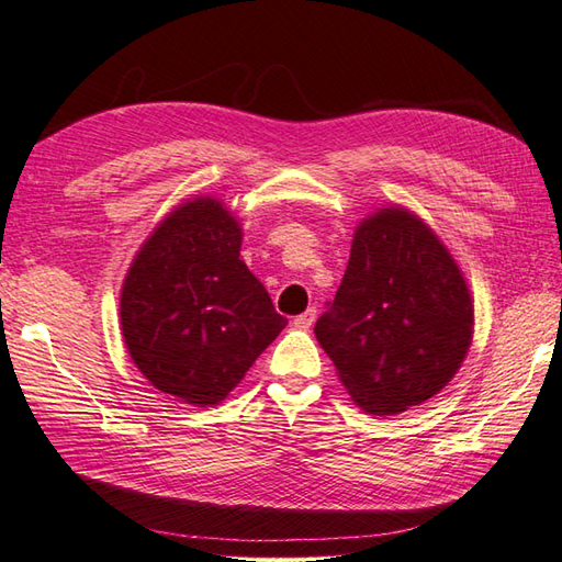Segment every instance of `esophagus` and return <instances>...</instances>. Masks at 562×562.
I'll return each instance as SVG.
<instances>
[{"mask_svg": "<svg viewBox=\"0 0 562 562\" xmlns=\"http://www.w3.org/2000/svg\"><path fill=\"white\" fill-rule=\"evenodd\" d=\"M314 321H316V308L312 306V308H306L304 314H300V316L294 318V326L302 328V330H308V328L314 326Z\"/></svg>", "mask_w": 562, "mask_h": 562, "instance_id": "esophagus-1", "label": "esophagus"}]
</instances>
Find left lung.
Returning <instances> with one entry per match:
<instances>
[{"mask_svg":"<svg viewBox=\"0 0 562 562\" xmlns=\"http://www.w3.org/2000/svg\"><path fill=\"white\" fill-rule=\"evenodd\" d=\"M473 324L449 248L415 212L386 205L357 224L348 270L314 333L355 405L398 415L449 384Z\"/></svg>","mask_w":562,"mask_h":562,"instance_id":"1","label":"left lung"}]
</instances>
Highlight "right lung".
Returning a JSON list of instances; mask_svg holds the SVG:
<instances>
[{
	"mask_svg": "<svg viewBox=\"0 0 562 562\" xmlns=\"http://www.w3.org/2000/svg\"><path fill=\"white\" fill-rule=\"evenodd\" d=\"M241 222L220 198L176 205L139 246L121 290V330L154 389L217 405L288 318L241 260Z\"/></svg>",
	"mask_w": 562,
	"mask_h": 562,
	"instance_id": "1",
	"label": "right lung"
}]
</instances>
